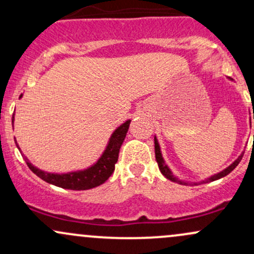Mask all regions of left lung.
<instances>
[{"label": "left lung", "mask_w": 254, "mask_h": 254, "mask_svg": "<svg viewBox=\"0 0 254 254\" xmlns=\"http://www.w3.org/2000/svg\"><path fill=\"white\" fill-rule=\"evenodd\" d=\"M253 119H254V113H253ZM154 142H155V159H156V162H157V165H159V168H160V171H161V173L164 174V176H165L166 178H167V179H170L171 182H176V183H178V184H182V185H185V184H188V183H185V182H182V180L177 179V178L174 177L173 174H172V172L170 171V168L167 167V165L165 164L164 159H162V155H161V150H160V145H159V142H157L156 137H155V138H154ZM243 156H244V153L241 154V155L239 156L238 159L235 160V161L233 162V164L229 166V167H227L226 170H223L222 172H220V173L215 174V176H212V177H210V178H208V179L203 180L202 183H209V182H214V180H217V179H220V178H222V177H226L227 174H229L230 172H232L233 170H234L235 167H237V166L239 165V162H240V161H241V159H243Z\"/></svg>", "instance_id": "1"}]
</instances>
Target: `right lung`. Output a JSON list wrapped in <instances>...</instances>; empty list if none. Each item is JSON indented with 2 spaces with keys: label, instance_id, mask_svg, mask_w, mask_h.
<instances>
[{
  "label": "right lung",
  "instance_id": "1",
  "mask_svg": "<svg viewBox=\"0 0 254 254\" xmlns=\"http://www.w3.org/2000/svg\"><path fill=\"white\" fill-rule=\"evenodd\" d=\"M14 118V117H13ZM14 119L11 121V123ZM131 121H127L124 124H122L118 129L115 130V132L111 136L109 144L100 159L98 160L97 164H94L92 167L87 168L84 171L70 172V173L57 174V173H48L39 168L34 167L33 165L28 161V159L24 156L26 164H27L30 170L33 172L44 182L52 184V185L58 186L62 189H68V190H89V189L97 188L106 182L111 177V174L115 171V165L118 161V154L121 145L123 144V141L127 136V130ZM16 147L19 145L16 143ZM20 150V148H19Z\"/></svg>",
  "mask_w": 254,
  "mask_h": 254
}]
</instances>
